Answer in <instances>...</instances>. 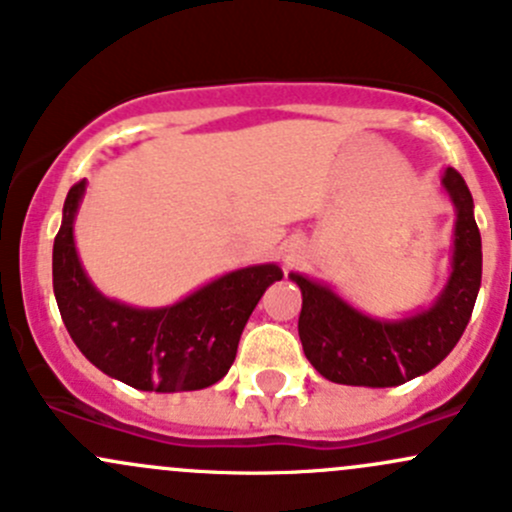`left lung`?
Here are the masks:
<instances>
[{
  "instance_id": "left-lung-1",
  "label": "left lung",
  "mask_w": 512,
  "mask_h": 512,
  "mask_svg": "<svg viewBox=\"0 0 512 512\" xmlns=\"http://www.w3.org/2000/svg\"><path fill=\"white\" fill-rule=\"evenodd\" d=\"M456 208L451 275L431 307L401 319H374L324 282L289 272L302 289L299 339L309 364L334 384L386 389L426 374L456 347L476 304L483 250L473 195L453 168L441 178Z\"/></svg>"
}]
</instances>
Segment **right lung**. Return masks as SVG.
Masks as SVG:
<instances>
[{
	"label": "right lung",
	"mask_w": 512,
	"mask_h": 512,
	"mask_svg": "<svg viewBox=\"0 0 512 512\" xmlns=\"http://www.w3.org/2000/svg\"><path fill=\"white\" fill-rule=\"evenodd\" d=\"M86 180L69 190L54 240V294L61 319L81 354L108 374L141 391H198L227 374L252 309L272 282L275 262L225 272L168 307H133L98 292L84 272L74 240V220Z\"/></svg>",
	"instance_id": "obj_1"
}]
</instances>
